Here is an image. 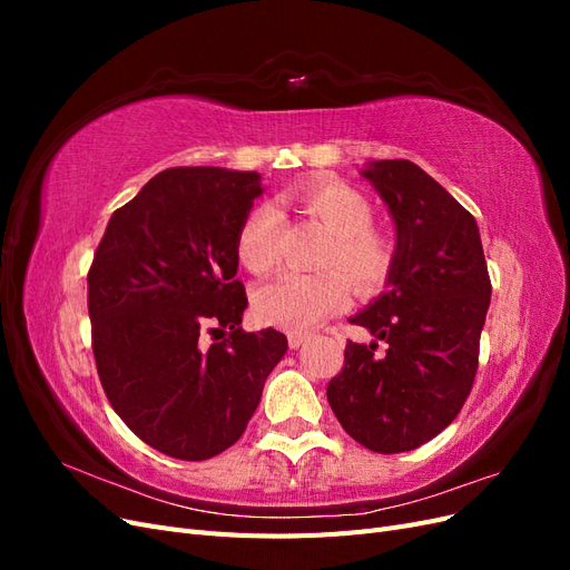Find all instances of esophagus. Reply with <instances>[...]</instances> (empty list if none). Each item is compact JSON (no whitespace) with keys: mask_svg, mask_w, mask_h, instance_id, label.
Listing matches in <instances>:
<instances>
[{"mask_svg":"<svg viewBox=\"0 0 570 570\" xmlns=\"http://www.w3.org/2000/svg\"><path fill=\"white\" fill-rule=\"evenodd\" d=\"M306 340H308L306 333H289V335H287V344H289L292 350H299Z\"/></svg>","mask_w":570,"mask_h":570,"instance_id":"esophagus-1","label":"esophagus"}]
</instances>
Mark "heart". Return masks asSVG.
<instances>
[{
  "mask_svg": "<svg viewBox=\"0 0 570 570\" xmlns=\"http://www.w3.org/2000/svg\"><path fill=\"white\" fill-rule=\"evenodd\" d=\"M292 197L331 233L318 264L342 269L356 295H375L383 289L392 273L394 249L383 235L371 230V202L352 185L337 180L302 183L292 189ZM275 233L278 214L273 206H256L245 216L235 237L237 258L245 268L252 273L273 268ZM341 276L336 271L285 273L256 289V316L285 331H306L347 299V284Z\"/></svg>",
  "mask_w": 570,
  "mask_h": 570,
  "instance_id": "obj_1",
  "label": "heart"
}]
</instances>
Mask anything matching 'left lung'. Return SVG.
<instances>
[{"mask_svg": "<svg viewBox=\"0 0 570 570\" xmlns=\"http://www.w3.org/2000/svg\"><path fill=\"white\" fill-rule=\"evenodd\" d=\"M394 223V264L364 312L371 344L347 342L344 368L327 385L342 428L377 454L411 452L461 411L478 371L490 308V275L475 218L406 159L361 168ZM385 338V357H375Z\"/></svg>", "mask_w": 570, "mask_h": 570, "instance_id": "obj_1", "label": "left lung"}]
</instances>
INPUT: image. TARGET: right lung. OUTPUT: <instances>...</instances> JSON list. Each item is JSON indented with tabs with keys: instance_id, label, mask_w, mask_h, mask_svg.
<instances>
[{
	"instance_id": "obj_1",
	"label": "right lung",
	"mask_w": 570,
	"mask_h": 570,
	"mask_svg": "<svg viewBox=\"0 0 570 570\" xmlns=\"http://www.w3.org/2000/svg\"><path fill=\"white\" fill-rule=\"evenodd\" d=\"M264 193L256 170L168 168L109 218L88 273L97 373L114 411L166 456L204 461L239 440L287 352L245 333L235 237ZM227 337L206 348L204 331Z\"/></svg>"
}]
</instances>
